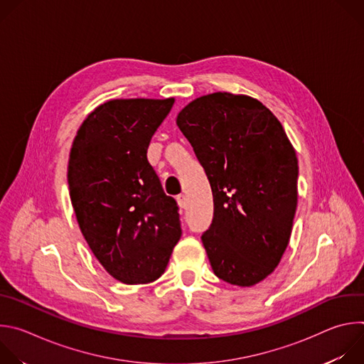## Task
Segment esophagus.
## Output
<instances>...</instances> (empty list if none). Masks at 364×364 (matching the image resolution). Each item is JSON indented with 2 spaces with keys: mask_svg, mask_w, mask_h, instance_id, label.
Segmentation results:
<instances>
[{
  "mask_svg": "<svg viewBox=\"0 0 364 364\" xmlns=\"http://www.w3.org/2000/svg\"><path fill=\"white\" fill-rule=\"evenodd\" d=\"M177 204H178L180 209H186V207H187V197L184 194L178 196L177 197Z\"/></svg>",
  "mask_w": 364,
  "mask_h": 364,
  "instance_id": "1",
  "label": "esophagus"
}]
</instances>
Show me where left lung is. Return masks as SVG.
Returning a JSON list of instances; mask_svg holds the SVG:
<instances>
[{"label":"left lung","mask_w":364,"mask_h":364,"mask_svg":"<svg viewBox=\"0 0 364 364\" xmlns=\"http://www.w3.org/2000/svg\"><path fill=\"white\" fill-rule=\"evenodd\" d=\"M210 181L215 218L201 239L220 279L253 287L288 246L298 201V159L278 118L247 95L215 92L177 115Z\"/></svg>","instance_id":"1"}]
</instances>
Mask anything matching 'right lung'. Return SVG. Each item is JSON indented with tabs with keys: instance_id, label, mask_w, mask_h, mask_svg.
I'll list each match as a JSON object with an SVG mask.
<instances>
[{
	"instance_id": "right-lung-1",
	"label": "right lung",
	"mask_w": 364,
	"mask_h": 364,
	"mask_svg": "<svg viewBox=\"0 0 364 364\" xmlns=\"http://www.w3.org/2000/svg\"><path fill=\"white\" fill-rule=\"evenodd\" d=\"M174 100L103 102L70 148L68 183L80 232L99 264L122 284L159 279L181 236L176 200L146 160L151 136Z\"/></svg>"
}]
</instances>
